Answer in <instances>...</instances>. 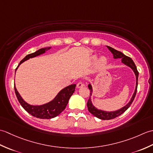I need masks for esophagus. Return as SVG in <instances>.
Here are the masks:
<instances>
[{"label":"esophagus","mask_w":153,"mask_h":153,"mask_svg":"<svg viewBox=\"0 0 153 153\" xmlns=\"http://www.w3.org/2000/svg\"><path fill=\"white\" fill-rule=\"evenodd\" d=\"M84 86V84L82 82H79L77 84V88H81V87H82Z\"/></svg>","instance_id":"1"}]
</instances>
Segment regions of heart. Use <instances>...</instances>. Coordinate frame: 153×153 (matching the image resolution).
<instances>
[{
  "instance_id": "obj_1",
  "label": "heart",
  "mask_w": 153,
  "mask_h": 153,
  "mask_svg": "<svg viewBox=\"0 0 153 153\" xmlns=\"http://www.w3.org/2000/svg\"><path fill=\"white\" fill-rule=\"evenodd\" d=\"M97 59V55H93L91 58V60L94 62H95ZM107 64V60L105 56H102L99 58V60L98 61V63H97V68H99V69H102V68H105L106 66V65Z\"/></svg>"
}]
</instances>
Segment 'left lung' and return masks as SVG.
Listing matches in <instances>:
<instances>
[{"label":"left lung","mask_w":153,"mask_h":153,"mask_svg":"<svg viewBox=\"0 0 153 153\" xmlns=\"http://www.w3.org/2000/svg\"><path fill=\"white\" fill-rule=\"evenodd\" d=\"M107 48H108L109 51L111 52L113 54V57L114 59H117V58H122V62L123 64H124L126 66H129V68H131L132 70L134 71V72L135 75L136 77V85H135V91L133 94L132 97L131 98V100H129V102L127 104L126 106H124L122 108L118 110H115V111H111V112H108V111H105V110H99L98 108H97L96 107L94 106L93 105L92 101H91V97H89V99L88 100V102L87 103V108H88V110L89 111L90 113H91L93 116H95L97 118H98L99 119L101 120H112L116 118L119 116H120L126 110L128 109L130 105H131V103L134 101V100L135 99V97L136 95V93H137V82H138V76H139V72L137 70V67H136L135 63L134 62V61L131 59V58H129L128 56H126L124 54H123L122 52L117 51L114 48H113L112 47H110L109 46H106ZM89 89H90V95L91 96L92 95L93 93V88H92V85L89 83L88 85Z\"/></svg>","instance_id":"left-lung-1"}]
</instances>
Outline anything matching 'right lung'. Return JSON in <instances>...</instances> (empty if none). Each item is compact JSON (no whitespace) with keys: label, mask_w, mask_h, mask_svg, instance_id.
I'll use <instances>...</instances> for the list:
<instances>
[{"label":"right lung","mask_w":153,"mask_h":153,"mask_svg":"<svg viewBox=\"0 0 153 153\" xmlns=\"http://www.w3.org/2000/svg\"><path fill=\"white\" fill-rule=\"evenodd\" d=\"M51 47H46L40 48L36 52L33 53H31L27 55L24 59L22 60L19 62L18 67L16 68V70L18 69L19 65L24 62L26 61L27 60L30 59L31 58L36 57L39 55L44 54L47 51L51 49ZM76 84H72V85H68L65 88L62 89L57 94V95L55 97V98L52 100L51 101L48 102L46 104L42 105H31L26 102L25 100L22 99V97L19 95V93L16 88L14 84V90L16 95L17 97L19 102L20 103L22 106L24 108L26 111L34 117H36L38 118L41 119H51L55 118L58 116L66 108V106L68 105L69 99L72 95V94L75 91L76 89Z\"/></svg>","instance_id":"1"}]
</instances>
